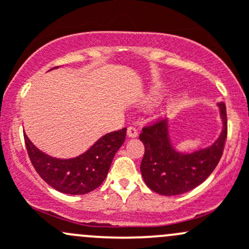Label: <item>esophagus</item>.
Wrapping results in <instances>:
<instances>
[{"label": "esophagus", "mask_w": 249, "mask_h": 249, "mask_svg": "<svg viewBox=\"0 0 249 249\" xmlns=\"http://www.w3.org/2000/svg\"><path fill=\"white\" fill-rule=\"evenodd\" d=\"M137 135H139V131H137L136 127L135 126L127 127V136L131 137V139H134V137H137Z\"/></svg>", "instance_id": "esophagus-1"}]
</instances>
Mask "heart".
Returning a JSON list of instances; mask_svg holds the SVG:
<instances>
[{
	"instance_id": "heart-1",
	"label": "heart",
	"mask_w": 249,
	"mask_h": 249,
	"mask_svg": "<svg viewBox=\"0 0 249 249\" xmlns=\"http://www.w3.org/2000/svg\"><path fill=\"white\" fill-rule=\"evenodd\" d=\"M160 92H161V89H159V88H158V89H155L154 91H153V96H154V97L159 96Z\"/></svg>"
}]
</instances>
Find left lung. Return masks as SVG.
<instances>
[{
    "instance_id": "8db88e82",
    "label": "left lung",
    "mask_w": 249,
    "mask_h": 249,
    "mask_svg": "<svg viewBox=\"0 0 249 249\" xmlns=\"http://www.w3.org/2000/svg\"><path fill=\"white\" fill-rule=\"evenodd\" d=\"M223 129L212 145L193 153L177 152L169 135L167 119L142 129L140 140L144 144L141 173L153 192L165 196L184 194L200 185L215 169L224 150L228 134L227 107L218 104Z\"/></svg>"
}]
</instances>
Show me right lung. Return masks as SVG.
Here are the masks:
<instances>
[{
    "label": "right lung",
    "instance_id": "add662e5",
    "mask_svg": "<svg viewBox=\"0 0 249 249\" xmlns=\"http://www.w3.org/2000/svg\"><path fill=\"white\" fill-rule=\"evenodd\" d=\"M125 136L126 127L106 134L76 158L59 159L41 152L24 134L29 158L37 173L55 190L70 195L87 194L102 184Z\"/></svg>",
    "mask_w": 249,
    "mask_h": 249
}]
</instances>
